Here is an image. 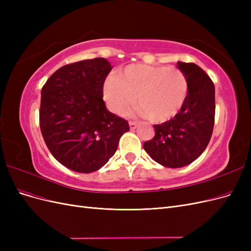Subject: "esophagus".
<instances>
[{
  "label": "esophagus",
  "instance_id": "34e87169",
  "mask_svg": "<svg viewBox=\"0 0 251 251\" xmlns=\"http://www.w3.org/2000/svg\"><path fill=\"white\" fill-rule=\"evenodd\" d=\"M128 125H130L131 130H135V128L138 126V124L135 123V121H130V123H128Z\"/></svg>",
  "mask_w": 251,
  "mask_h": 251
}]
</instances>
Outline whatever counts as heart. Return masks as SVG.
Here are the masks:
<instances>
[{
  "label": "heart",
  "instance_id": "1",
  "mask_svg": "<svg viewBox=\"0 0 251 251\" xmlns=\"http://www.w3.org/2000/svg\"><path fill=\"white\" fill-rule=\"evenodd\" d=\"M188 92L184 73L165 66L128 65L103 85V97L114 113L123 115L135 102L139 115L164 123L183 107Z\"/></svg>",
  "mask_w": 251,
  "mask_h": 251
}]
</instances>
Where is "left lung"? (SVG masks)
Instances as JSON below:
<instances>
[{"label":"left lung","instance_id":"left-lung-1","mask_svg":"<svg viewBox=\"0 0 251 251\" xmlns=\"http://www.w3.org/2000/svg\"><path fill=\"white\" fill-rule=\"evenodd\" d=\"M188 82L183 107L174 118L155 125V136L143 149L157 163L178 169L188 165L206 149L215 124V86L208 75L193 63L178 62Z\"/></svg>","mask_w":251,"mask_h":251}]
</instances>
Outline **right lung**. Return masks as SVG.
Here are the masks:
<instances>
[{
  "mask_svg": "<svg viewBox=\"0 0 251 251\" xmlns=\"http://www.w3.org/2000/svg\"><path fill=\"white\" fill-rule=\"evenodd\" d=\"M112 66L103 57L63 66L42 89L40 126L50 153L74 172L101 169L115 154L127 121L111 113L102 88Z\"/></svg>",
  "mask_w": 251,
  "mask_h": 251,
  "instance_id": "1",
  "label": "right lung"
}]
</instances>
